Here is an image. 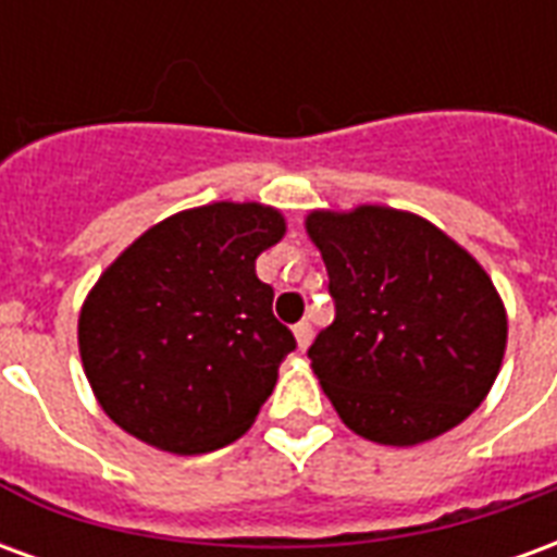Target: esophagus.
Wrapping results in <instances>:
<instances>
[{
  "label": "esophagus",
  "instance_id": "esophagus-1",
  "mask_svg": "<svg viewBox=\"0 0 557 557\" xmlns=\"http://www.w3.org/2000/svg\"><path fill=\"white\" fill-rule=\"evenodd\" d=\"M292 334H295V343H298V349H307L310 346V339H313V327L310 322H298V325L292 327Z\"/></svg>",
  "mask_w": 557,
  "mask_h": 557
}]
</instances>
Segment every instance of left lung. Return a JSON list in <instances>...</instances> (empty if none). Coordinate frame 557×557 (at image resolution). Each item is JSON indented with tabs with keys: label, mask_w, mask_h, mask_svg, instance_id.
<instances>
[{
	"label": "left lung",
	"mask_w": 557,
	"mask_h": 557,
	"mask_svg": "<svg viewBox=\"0 0 557 557\" xmlns=\"http://www.w3.org/2000/svg\"><path fill=\"white\" fill-rule=\"evenodd\" d=\"M334 325L310 367L361 438L411 447L454 430L486 399L507 349L490 274L430 220L387 206L310 211Z\"/></svg>",
	"instance_id": "obj_1"
}]
</instances>
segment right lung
Instances as JSON below:
<instances>
[{
  "label": "right lung",
  "instance_id": "1",
  "mask_svg": "<svg viewBox=\"0 0 557 557\" xmlns=\"http://www.w3.org/2000/svg\"><path fill=\"white\" fill-rule=\"evenodd\" d=\"M286 235L277 208L211 202L160 220L119 253L79 310L95 399L127 435L166 454L242 438L295 337L271 313L256 256Z\"/></svg>",
  "mask_w": 557,
  "mask_h": 557
}]
</instances>
